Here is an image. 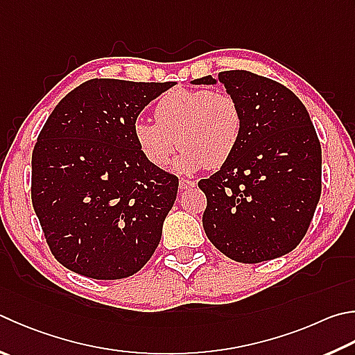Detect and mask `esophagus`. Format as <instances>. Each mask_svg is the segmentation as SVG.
I'll use <instances>...</instances> for the list:
<instances>
[{
    "label": "esophagus",
    "instance_id": "esophagus-1",
    "mask_svg": "<svg viewBox=\"0 0 355 355\" xmlns=\"http://www.w3.org/2000/svg\"><path fill=\"white\" fill-rule=\"evenodd\" d=\"M178 188H180V191H188V189H192V188H196V182H192V180H184V178H182L178 182Z\"/></svg>",
    "mask_w": 355,
    "mask_h": 355
}]
</instances>
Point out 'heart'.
<instances>
[{"instance_id": "1", "label": "heart", "mask_w": 355, "mask_h": 355, "mask_svg": "<svg viewBox=\"0 0 355 355\" xmlns=\"http://www.w3.org/2000/svg\"><path fill=\"white\" fill-rule=\"evenodd\" d=\"M157 122L139 118L132 133L147 163L163 167L177 146V171L191 173L202 167H220L233 157L241 143L243 116L233 96L212 89L175 88L155 105Z\"/></svg>"}]
</instances>
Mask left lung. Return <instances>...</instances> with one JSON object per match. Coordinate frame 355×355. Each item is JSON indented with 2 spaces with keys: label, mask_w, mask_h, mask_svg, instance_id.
Wrapping results in <instances>:
<instances>
[{
  "label": "left lung",
  "mask_w": 355,
  "mask_h": 355,
  "mask_svg": "<svg viewBox=\"0 0 355 355\" xmlns=\"http://www.w3.org/2000/svg\"><path fill=\"white\" fill-rule=\"evenodd\" d=\"M191 83H222L243 116L233 157L198 182L208 202L206 236L243 263L290 253L304 237L321 196V146L306 107L284 85L250 71H223Z\"/></svg>",
  "instance_id": "1"
}]
</instances>
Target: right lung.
Returning <instances> with one entry per match:
<instances>
[{
    "label": "right lung",
    "instance_id": "obj_1",
    "mask_svg": "<svg viewBox=\"0 0 355 355\" xmlns=\"http://www.w3.org/2000/svg\"><path fill=\"white\" fill-rule=\"evenodd\" d=\"M171 87L92 79L43 125L32 152V205L51 251L71 272L122 279L157 250L178 178L147 163L132 128Z\"/></svg>",
    "mask_w": 355,
    "mask_h": 355
}]
</instances>
